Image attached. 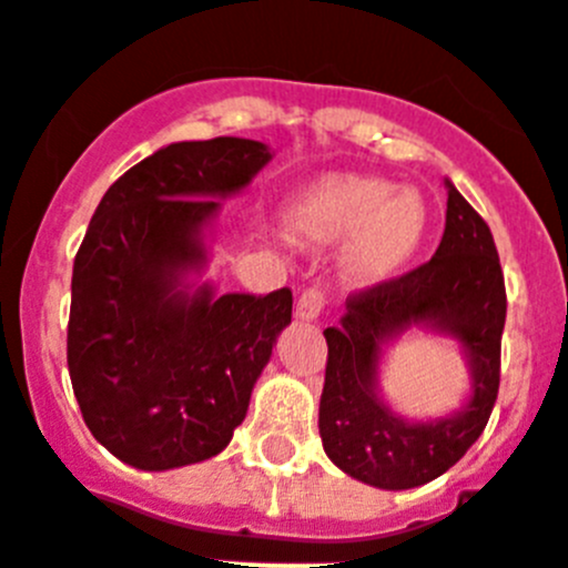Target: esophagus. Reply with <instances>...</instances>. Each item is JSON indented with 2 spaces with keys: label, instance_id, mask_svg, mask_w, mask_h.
Segmentation results:
<instances>
[{
  "label": "esophagus",
  "instance_id": "obj_1",
  "mask_svg": "<svg viewBox=\"0 0 568 568\" xmlns=\"http://www.w3.org/2000/svg\"><path fill=\"white\" fill-rule=\"evenodd\" d=\"M325 311V291L322 288H305L303 294H300V300H296V316L300 320H316V316Z\"/></svg>",
  "mask_w": 568,
  "mask_h": 568
}]
</instances>
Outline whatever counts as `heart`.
<instances>
[{
    "label": "heart",
    "mask_w": 568,
    "mask_h": 568,
    "mask_svg": "<svg viewBox=\"0 0 568 568\" xmlns=\"http://www.w3.org/2000/svg\"><path fill=\"white\" fill-rule=\"evenodd\" d=\"M285 221L303 246H328L347 236L342 274L356 285H373L410 263L427 234L430 209L416 189H396L385 178L331 175L300 189Z\"/></svg>",
    "instance_id": "1"
}]
</instances>
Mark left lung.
Masks as SVG:
<instances>
[{"instance_id": "1", "label": "left lung", "mask_w": 568, "mask_h": 568, "mask_svg": "<svg viewBox=\"0 0 568 568\" xmlns=\"http://www.w3.org/2000/svg\"><path fill=\"white\" fill-rule=\"evenodd\" d=\"M345 308L342 325L325 328L322 447L356 481L422 487L478 442L498 398L507 288L493 232L447 181V223L436 254L402 277L354 291ZM413 324L456 335L474 371L468 405L436 423H407L375 393L381 345Z\"/></svg>"}]
</instances>
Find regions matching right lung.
Listing matches in <instances>:
<instances>
[{
    "instance_id": "obj_1",
    "label": "right lung",
    "mask_w": 568,
    "mask_h": 568,
    "mask_svg": "<svg viewBox=\"0 0 568 568\" xmlns=\"http://www.w3.org/2000/svg\"><path fill=\"white\" fill-rule=\"evenodd\" d=\"M272 161L248 138L181 141L106 189L73 263L68 367L95 442L138 469L217 456L291 322L288 288L189 291L203 229Z\"/></svg>"
}]
</instances>
